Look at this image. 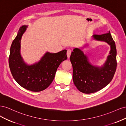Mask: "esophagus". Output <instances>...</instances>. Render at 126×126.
I'll use <instances>...</instances> for the list:
<instances>
[{
	"label": "esophagus",
	"mask_w": 126,
	"mask_h": 126,
	"mask_svg": "<svg viewBox=\"0 0 126 126\" xmlns=\"http://www.w3.org/2000/svg\"><path fill=\"white\" fill-rule=\"evenodd\" d=\"M71 54V50H70V49H68L67 51V55L68 58H69Z\"/></svg>",
	"instance_id": "34e87169"
}]
</instances>
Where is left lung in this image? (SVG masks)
Returning a JSON list of instances; mask_svg holds the SVG:
<instances>
[{
	"label": "left lung",
	"instance_id": "left-lung-1",
	"mask_svg": "<svg viewBox=\"0 0 126 126\" xmlns=\"http://www.w3.org/2000/svg\"><path fill=\"white\" fill-rule=\"evenodd\" d=\"M96 40L107 43L111 48L104 66L99 68L91 65L82 51L75 48L70 57L72 66V79L75 86L81 92L91 94L101 90L111 81L117 67L115 43L109 32L102 35H94Z\"/></svg>",
	"mask_w": 126,
	"mask_h": 126
}]
</instances>
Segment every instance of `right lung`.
Here are the masks:
<instances>
[{
  "mask_svg": "<svg viewBox=\"0 0 126 126\" xmlns=\"http://www.w3.org/2000/svg\"><path fill=\"white\" fill-rule=\"evenodd\" d=\"M27 26L20 28L16 37L11 44L9 57V66L15 80L22 87L28 90L38 92L46 89L55 78L60 64L67 59V50L56 54L47 52L40 62L32 65L26 64L20 54V40Z\"/></svg>",
  "mask_w": 126,
  "mask_h": 126,
  "instance_id": "obj_1",
  "label": "right lung"
}]
</instances>
